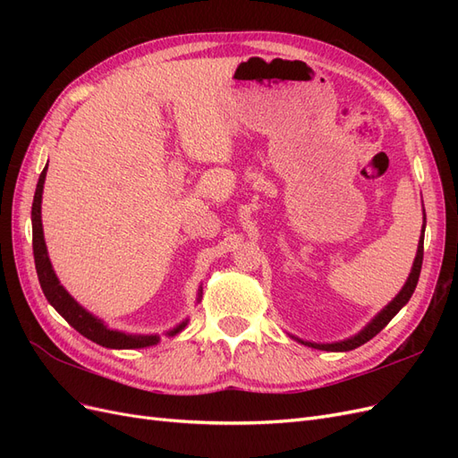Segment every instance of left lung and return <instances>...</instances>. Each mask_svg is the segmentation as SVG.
Here are the masks:
<instances>
[{
  "mask_svg": "<svg viewBox=\"0 0 458 458\" xmlns=\"http://www.w3.org/2000/svg\"><path fill=\"white\" fill-rule=\"evenodd\" d=\"M424 231H426V212H424V224H422V234L419 239V248H417V256H414V261H412V267H411V273L407 276V281L403 284V288L399 290V294L387 303L386 308H382L377 315H374V318H370V323H367L361 330L357 332V335L345 338V340H340V342H330V344H318V342H308V340H301L294 335H288L293 340L308 345V348H313V350H321V352H350V350H355L359 348V345H363L365 342H369L370 338H374L378 335V332L392 321V318L399 313V310L405 306V303L411 300L414 288H417V283H419V276H420V269H422V258H424Z\"/></svg>",
  "mask_w": 458,
  "mask_h": 458,
  "instance_id": "1",
  "label": "left lung"
}]
</instances>
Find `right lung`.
Listing matches in <instances>:
<instances>
[{
  "label": "right lung",
  "mask_w": 458,
  "mask_h": 458,
  "mask_svg": "<svg viewBox=\"0 0 458 458\" xmlns=\"http://www.w3.org/2000/svg\"><path fill=\"white\" fill-rule=\"evenodd\" d=\"M47 164L44 172L39 174L36 195L32 202V248H34V261H36V273L39 279V286L44 290V294L51 306L57 310V313L64 318V321L76 328L81 336L88 340L103 345V348L110 350H140V348H150L160 342V335H130V332L110 328L103 318L89 313L84 306L68 294V290L61 284V281L55 275V269L51 266V259L47 254V246L44 239V225H41V195H44V183H46ZM202 296V286L199 288V298ZM189 323L185 318L183 323H179L172 330L165 332V336H175L182 332Z\"/></svg>",
  "instance_id": "add662e5"
}]
</instances>
